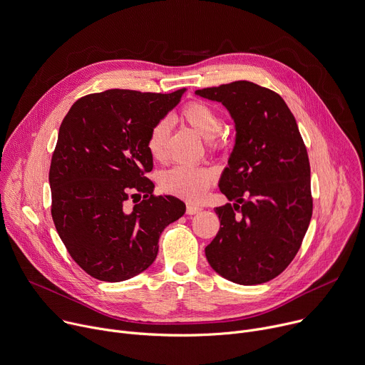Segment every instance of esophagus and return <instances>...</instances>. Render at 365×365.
Returning <instances> with one entry per match:
<instances>
[{
	"instance_id": "obj_1",
	"label": "esophagus",
	"mask_w": 365,
	"mask_h": 365,
	"mask_svg": "<svg viewBox=\"0 0 365 365\" xmlns=\"http://www.w3.org/2000/svg\"><path fill=\"white\" fill-rule=\"evenodd\" d=\"M201 210H202L201 207H196V205H190V204H189V205L186 207V214H187V215H193V214H196V212H200Z\"/></svg>"
}]
</instances>
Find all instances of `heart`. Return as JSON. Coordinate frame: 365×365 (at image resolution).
Wrapping results in <instances>:
<instances>
[{
  "label": "heart",
  "instance_id": "obj_1",
  "mask_svg": "<svg viewBox=\"0 0 365 365\" xmlns=\"http://www.w3.org/2000/svg\"><path fill=\"white\" fill-rule=\"evenodd\" d=\"M179 116L197 134L205 138L212 151H222L227 140L221 134L224 118L221 112L204 101H190L179 112ZM170 135V122L157 120L147 135V150L155 161H164L168 155V141ZM215 182V172L205 165H176L164 172L160 178V187L169 195L182 197L189 202L201 201L207 190Z\"/></svg>",
  "mask_w": 365,
  "mask_h": 365
}]
</instances>
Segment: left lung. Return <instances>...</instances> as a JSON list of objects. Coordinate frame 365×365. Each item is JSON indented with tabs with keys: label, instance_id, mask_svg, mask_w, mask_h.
Segmentation results:
<instances>
[{
	"label": "left lung",
	"instance_id": "left-lung-1",
	"mask_svg": "<svg viewBox=\"0 0 365 365\" xmlns=\"http://www.w3.org/2000/svg\"><path fill=\"white\" fill-rule=\"evenodd\" d=\"M221 102L236 122V145L220 190V230L205 247L211 268L242 285L268 282L300 250L313 212L310 161L284 98L252 81L196 90Z\"/></svg>",
	"mask_w": 365,
	"mask_h": 365
}]
</instances>
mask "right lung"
Instances as JSON below:
<instances>
[{
  "mask_svg": "<svg viewBox=\"0 0 365 365\" xmlns=\"http://www.w3.org/2000/svg\"><path fill=\"white\" fill-rule=\"evenodd\" d=\"M186 88L141 93L112 88L87 94L65 115L52 154L51 214L62 243L90 277L119 282L145 271L161 231L185 214L170 195H154L147 150L151 126ZM145 196L129 209L130 197Z\"/></svg>",
  "mask_w": 365,
  "mask_h": 365,
  "instance_id": "1",
  "label": "right lung"
}]
</instances>
